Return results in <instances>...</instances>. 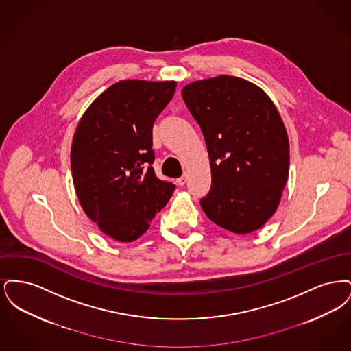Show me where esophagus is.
Wrapping results in <instances>:
<instances>
[{
	"mask_svg": "<svg viewBox=\"0 0 351 351\" xmlns=\"http://www.w3.org/2000/svg\"><path fill=\"white\" fill-rule=\"evenodd\" d=\"M185 180H186V179H185V175H183L182 178L176 179V183H178V185H180V186H182V185H184V184H185Z\"/></svg>",
	"mask_w": 351,
	"mask_h": 351,
	"instance_id": "1",
	"label": "esophagus"
}]
</instances>
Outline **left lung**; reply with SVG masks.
Returning <instances> with one entry per match:
<instances>
[{"label": "left lung", "mask_w": 351, "mask_h": 351, "mask_svg": "<svg viewBox=\"0 0 351 351\" xmlns=\"http://www.w3.org/2000/svg\"><path fill=\"white\" fill-rule=\"evenodd\" d=\"M182 96L210 160L202 210L232 233L258 230L276 212L289 172L288 134L275 104L258 85L229 75L188 84Z\"/></svg>", "instance_id": "left-lung-1"}]
</instances>
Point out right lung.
Here are the masks:
<instances>
[{
	"label": "right lung",
	"instance_id": "right-lung-1",
	"mask_svg": "<svg viewBox=\"0 0 351 351\" xmlns=\"http://www.w3.org/2000/svg\"><path fill=\"white\" fill-rule=\"evenodd\" d=\"M175 89L176 82H118L77 123L71 147L77 199L89 219L117 242L146 233L175 191L151 166L152 126Z\"/></svg>",
	"mask_w": 351,
	"mask_h": 351
}]
</instances>
